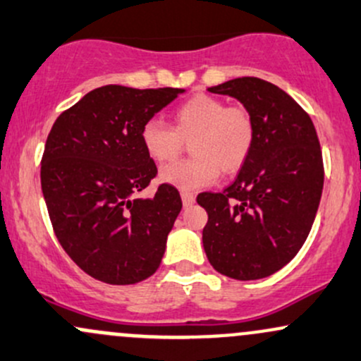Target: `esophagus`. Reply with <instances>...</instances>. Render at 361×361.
Here are the masks:
<instances>
[{
	"instance_id": "1",
	"label": "esophagus",
	"mask_w": 361,
	"mask_h": 361,
	"mask_svg": "<svg viewBox=\"0 0 361 361\" xmlns=\"http://www.w3.org/2000/svg\"><path fill=\"white\" fill-rule=\"evenodd\" d=\"M180 197H182V203H184V207H191V204L195 203V200H196V196L192 195V192H189V191H182Z\"/></svg>"
}]
</instances>
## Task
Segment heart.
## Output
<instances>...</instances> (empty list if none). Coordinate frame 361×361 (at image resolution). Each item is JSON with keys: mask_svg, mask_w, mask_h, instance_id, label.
<instances>
[{"mask_svg": "<svg viewBox=\"0 0 361 361\" xmlns=\"http://www.w3.org/2000/svg\"><path fill=\"white\" fill-rule=\"evenodd\" d=\"M141 145L157 164L173 161L191 141V160L161 170L160 179L179 189H197L238 172L250 158L257 127L243 104H228L210 94H196L172 111V127L151 118L141 127Z\"/></svg>", "mask_w": 361, "mask_h": 361, "instance_id": "obj_1", "label": "heart"}]
</instances>
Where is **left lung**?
<instances>
[{"label":"left lung","mask_w":361,"mask_h":361,"mask_svg":"<svg viewBox=\"0 0 361 361\" xmlns=\"http://www.w3.org/2000/svg\"><path fill=\"white\" fill-rule=\"evenodd\" d=\"M208 91L241 102L257 137L227 189L196 197L208 213L204 253L216 272L257 281L288 265L312 231L324 189L320 142L310 115L272 82L239 77Z\"/></svg>","instance_id":"1"}]
</instances>
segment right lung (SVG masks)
Wrapping results in <instances>:
<instances>
[{
  "label": "right lung",
  "mask_w": 361,
  "mask_h": 361,
  "mask_svg": "<svg viewBox=\"0 0 361 361\" xmlns=\"http://www.w3.org/2000/svg\"><path fill=\"white\" fill-rule=\"evenodd\" d=\"M184 89L103 86L53 123L41 160V188L61 247L84 272L114 286L157 272L180 195L161 184L141 145V127Z\"/></svg>",
  "instance_id": "1"
}]
</instances>
